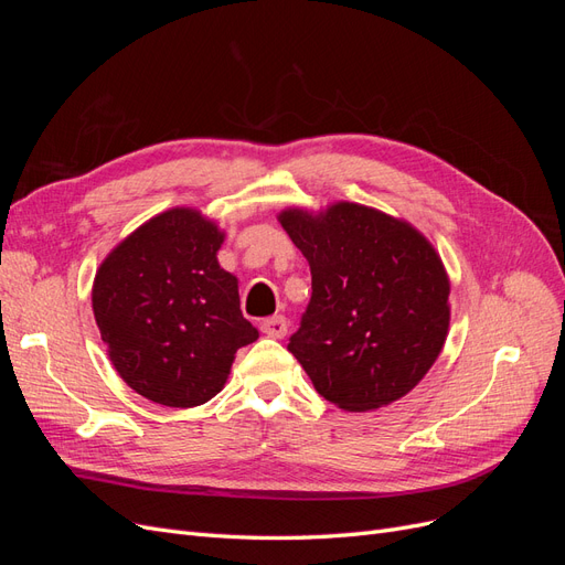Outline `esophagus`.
<instances>
[{"instance_id":"1","label":"esophagus","mask_w":565,"mask_h":565,"mask_svg":"<svg viewBox=\"0 0 565 565\" xmlns=\"http://www.w3.org/2000/svg\"><path fill=\"white\" fill-rule=\"evenodd\" d=\"M262 332L273 339H282L287 334V318L285 316H270L262 322Z\"/></svg>"}]
</instances>
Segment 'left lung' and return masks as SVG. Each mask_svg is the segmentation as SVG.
<instances>
[{
  "mask_svg": "<svg viewBox=\"0 0 565 565\" xmlns=\"http://www.w3.org/2000/svg\"><path fill=\"white\" fill-rule=\"evenodd\" d=\"M311 266V301L289 353L324 401L361 413L413 391L446 344L450 282L413 226L363 204L280 214Z\"/></svg>",
  "mask_w": 565,
  "mask_h": 565,
  "instance_id": "8db88e82",
  "label": "left lung"
}]
</instances>
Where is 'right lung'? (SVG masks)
<instances>
[{
  "mask_svg": "<svg viewBox=\"0 0 565 565\" xmlns=\"http://www.w3.org/2000/svg\"><path fill=\"white\" fill-rule=\"evenodd\" d=\"M221 243L212 221L177 207L136 228L96 273L100 339L119 377L152 403H207L224 388L235 351L259 339L235 276L216 262Z\"/></svg>",
  "mask_w": 565,
  "mask_h": 565,
  "instance_id": "right-lung-1",
  "label": "right lung"
}]
</instances>
